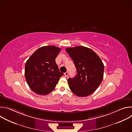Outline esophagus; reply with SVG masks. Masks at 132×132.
I'll use <instances>...</instances> for the list:
<instances>
[{
  "instance_id": "34e87169",
  "label": "esophagus",
  "mask_w": 132,
  "mask_h": 132,
  "mask_svg": "<svg viewBox=\"0 0 132 132\" xmlns=\"http://www.w3.org/2000/svg\"><path fill=\"white\" fill-rule=\"evenodd\" d=\"M64 75L65 77H67L68 76V72H66L64 73Z\"/></svg>"
}]
</instances>
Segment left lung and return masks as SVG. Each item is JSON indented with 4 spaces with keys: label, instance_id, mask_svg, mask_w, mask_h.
Here are the masks:
<instances>
[{
    "label": "left lung",
    "instance_id": "left-lung-1",
    "mask_svg": "<svg viewBox=\"0 0 132 132\" xmlns=\"http://www.w3.org/2000/svg\"><path fill=\"white\" fill-rule=\"evenodd\" d=\"M76 68V76L68 79L71 91L78 97H86L100 86L104 73V65L99 56L84 46L66 48Z\"/></svg>",
    "mask_w": 132,
    "mask_h": 132
}]
</instances>
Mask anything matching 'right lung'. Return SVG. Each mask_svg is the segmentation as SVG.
<instances>
[{
  "label": "right lung",
  "instance_id": "add662e5",
  "mask_svg": "<svg viewBox=\"0 0 132 132\" xmlns=\"http://www.w3.org/2000/svg\"><path fill=\"white\" fill-rule=\"evenodd\" d=\"M61 48L54 46L37 49L25 65V78L30 89L40 95L51 92L63 73L59 71L55 59Z\"/></svg>",
  "mask_w": 132,
  "mask_h": 132
}]
</instances>
